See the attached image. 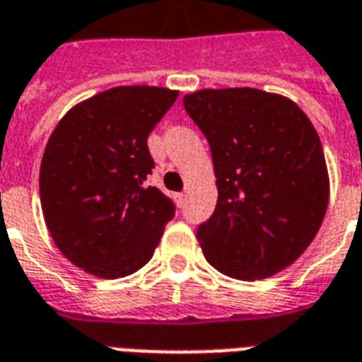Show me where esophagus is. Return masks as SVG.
<instances>
[{
    "mask_svg": "<svg viewBox=\"0 0 362 362\" xmlns=\"http://www.w3.org/2000/svg\"><path fill=\"white\" fill-rule=\"evenodd\" d=\"M184 202H186V194L182 192V194H178V204L184 205Z\"/></svg>",
    "mask_w": 362,
    "mask_h": 362,
    "instance_id": "obj_1",
    "label": "esophagus"
}]
</instances>
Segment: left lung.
I'll use <instances>...</instances> for the list:
<instances>
[{"instance_id":"left-lung-1","label":"left lung","mask_w":362,"mask_h":362,"mask_svg":"<svg viewBox=\"0 0 362 362\" xmlns=\"http://www.w3.org/2000/svg\"><path fill=\"white\" fill-rule=\"evenodd\" d=\"M184 108L211 147L217 205L197 240L205 259L233 279L283 272L314 240L329 199L324 149L287 96L202 89Z\"/></svg>"}]
</instances>
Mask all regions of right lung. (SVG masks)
Segmentation results:
<instances>
[{
    "label": "right lung",
    "mask_w": 362,
    "mask_h": 362,
    "mask_svg": "<svg viewBox=\"0 0 362 362\" xmlns=\"http://www.w3.org/2000/svg\"><path fill=\"white\" fill-rule=\"evenodd\" d=\"M176 98L165 87H114L75 104L52 132L40 205L59 252L83 272L118 279L153 258L174 204L147 184V137Z\"/></svg>",
    "instance_id": "right-lung-1"
}]
</instances>
